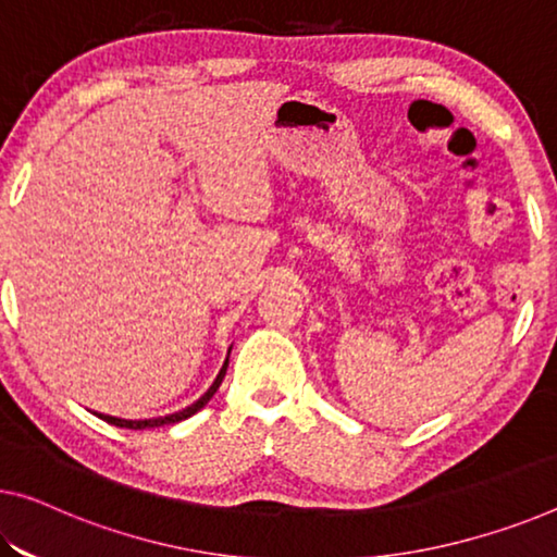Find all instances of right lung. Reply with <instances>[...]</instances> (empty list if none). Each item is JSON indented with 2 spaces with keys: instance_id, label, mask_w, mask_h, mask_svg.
I'll list each match as a JSON object with an SVG mask.
<instances>
[{
  "instance_id": "obj_1",
  "label": "right lung",
  "mask_w": 557,
  "mask_h": 557,
  "mask_svg": "<svg viewBox=\"0 0 557 557\" xmlns=\"http://www.w3.org/2000/svg\"><path fill=\"white\" fill-rule=\"evenodd\" d=\"M228 354H231V348H228ZM226 368H228V358L224 361V366H221V371H219V375H216V381L211 383V388H209L207 393H203V396H201L199 400H196V404L186 406L184 410H178V413H169V416H161V418H147V421H126V418H114V416H104V413H97V416L101 418V421H107V423H111V425H119V428H132V431H144V428H159V425H169V423L186 421V418L194 416L196 410H201V408L207 406L209 400L213 398V393L219 391L221 381H224Z\"/></svg>"
}]
</instances>
